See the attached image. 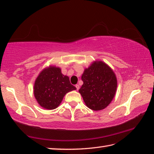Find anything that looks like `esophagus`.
Returning a JSON list of instances; mask_svg holds the SVG:
<instances>
[{"instance_id": "obj_1", "label": "esophagus", "mask_w": 154, "mask_h": 154, "mask_svg": "<svg viewBox=\"0 0 154 154\" xmlns=\"http://www.w3.org/2000/svg\"><path fill=\"white\" fill-rule=\"evenodd\" d=\"M75 87H76L77 90H79V89H80V85H75Z\"/></svg>"}]
</instances>
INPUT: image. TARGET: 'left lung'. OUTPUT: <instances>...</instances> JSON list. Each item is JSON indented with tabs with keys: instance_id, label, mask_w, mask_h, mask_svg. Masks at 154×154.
Wrapping results in <instances>:
<instances>
[{
	"instance_id": "8db88e82",
	"label": "left lung",
	"mask_w": 154,
	"mask_h": 154,
	"mask_svg": "<svg viewBox=\"0 0 154 154\" xmlns=\"http://www.w3.org/2000/svg\"><path fill=\"white\" fill-rule=\"evenodd\" d=\"M83 85L79 93L87 107L94 111L106 108L117 89V79L112 68L101 60L94 61L82 75Z\"/></svg>"
}]
</instances>
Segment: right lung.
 Segmentation results:
<instances>
[{"instance_id": "1", "label": "right lung", "mask_w": 154, "mask_h": 154, "mask_svg": "<svg viewBox=\"0 0 154 154\" xmlns=\"http://www.w3.org/2000/svg\"><path fill=\"white\" fill-rule=\"evenodd\" d=\"M75 89L60 67L49 66L42 69L35 80L34 95L42 108L51 110L60 105L66 94Z\"/></svg>"}]
</instances>
